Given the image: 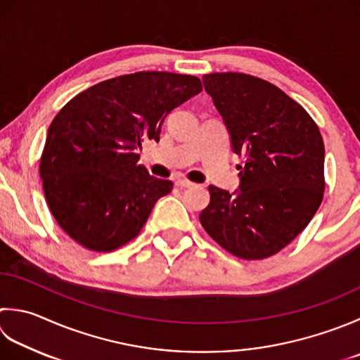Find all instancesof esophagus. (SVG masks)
<instances>
[{"label":"esophagus","mask_w":360,"mask_h":360,"mask_svg":"<svg viewBox=\"0 0 360 360\" xmlns=\"http://www.w3.org/2000/svg\"><path fill=\"white\" fill-rule=\"evenodd\" d=\"M174 184L178 186V187H186V188H188V187H193V186H195L193 182H190V181L184 179V178H179V179H176Z\"/></svg>","instance_id":"esophagus-1"}]
</instances>
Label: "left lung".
<instances>
[{
  "mask_svg": "<svg viewBox=\"0 0 360 360\" xmlns=\"http://www.w3.org/2000/svg\"><path fill=\"white\" fill-rule=\"evenodd\" d=\"M242 158L240 190L209 186L200 221L236 257L276 255L312 220L325 193V143L314 118L274 84L245 73L202 76Z\"/></svg>",
  "mask_w": 360,
  "mask_h": 360,
  "instance_id": "8db88e82",
  "label": "left lung"
}]
</instances>
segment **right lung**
Listing matches in <instances>:
<instances>
[{
  "label": "right lung",
  "instance_id": "right-lung-1",
  "mask_svg": "<svg viewBox=\"0 0 360 360\" xmlns=\"http://www.w3.org/2000/svg\"><path fill=\"white\" fill-rule=\"evenodd\" d=\"M202 90L196 76L137 72L77 94L49 124L40 158L44 193L59 226L84 248L109 252L139 236L173 182L139 164L165 117Z\"/></svg>",
  "mask_w": 360,
  "mask_h": 360
}]
</instances>
